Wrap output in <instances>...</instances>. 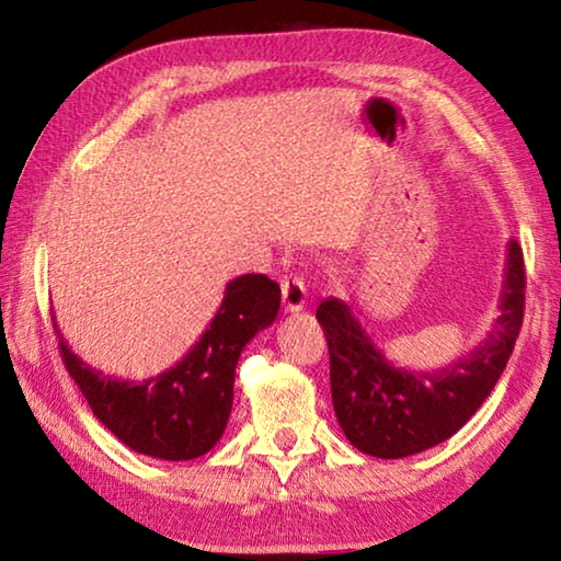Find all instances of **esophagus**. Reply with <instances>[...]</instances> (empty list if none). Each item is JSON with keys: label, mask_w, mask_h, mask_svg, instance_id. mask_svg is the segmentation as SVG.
<instances>
[{"label": "esophagus", "mask_w": 561, "mask_h": 561, "mask_svg": "<svg viewBox=\"0 0 561 561\" xmlns=\"http://www.w3.org/2000/svg\"><path fill=\"white\" fill-rule=\"evenodd\" d=\"M282 301L287 314H297V311L304 309V304H307V287H304V282L299 277L282 279Z\"/></svg>", "instance_id": "34e87169"}]
</instances>
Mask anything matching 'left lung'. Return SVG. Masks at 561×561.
<instances>
[{"label":"left lung","instance_id":"8db88e82","mask_svg":"<svg viewBox=\"0 0 561 561\" xmlns=\"http://www.w3.org/2000/svg\"><path fill=\"white\" fill-rule=\"evenodd\" d=\"M497 309L495 327L480 346L428 374L396 368L346 301H321L317 319L329 344L331 401L348 443L374 458H408L448 440L485 403L525 317V262L517 240L507 244Z\"/></svg>","mask_w":561,"mask_h":561}]
</instances>
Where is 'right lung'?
<instances>
[{"label":"right lung","instance_id":"1","mask_svg":"<svg viewBox=\"0 0 561 561\" xmlns=\"http://www.w3.org/2000/svg\"><path fill=\"white\" fill-rule=\"evenodd\" d=\"M279 284L264 274H242L225 287L210 327L168 371L146 381H121L73 354L59 327L66 371L87 396L93 415L130 450L160 460L201 458L222 438L232 411L234 368L257 331L274 324Z\"/></svg>","mask_w":561,"mask_h":561}]
</instances>
